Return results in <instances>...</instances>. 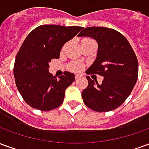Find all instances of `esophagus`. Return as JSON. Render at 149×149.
I'll return each instance as SVG.
<instances>
[{"mask_svg":"<svg viewBox=\"0 0 149 149\" xmlns=\"http://www.w3.org/2000/svg\"><path fill=\"white\" fill-rule=\"evenodd\" d=\"M80 78H81V76H79V75H76V76H75V79H76V80H78V79H80Z\"/></svg>","mask_w":149,"mask_h":149,"instance_id":"1","label":"esophagus"}]
</instances>
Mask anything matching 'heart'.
<instances>
[{
	"instance_id": "heart-1",
	"label": "heart",
	"mask_w": 149,
	"mask_h": 149,
	"mask_svg": "<svg viewBox=\"0 0 149 149\" xmlns=\"http://www.w3.org/2000/svg\"><path fill=\"white\" fill-rule=\"evenodd\" d=\"M68 68H69L70 71L78 72H81L83 69V65L81 63L74 62V63H72V64L68 65Z\"/></svg>"
}]
</instances>
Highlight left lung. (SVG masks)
<instances>
[{"label":"left lung","mask_w":149,"mask_h":149,"mask_svg":"<svg viewBox=\"0 0 149 149\" xmlns=\"http://www.w3.org/2000/svg\"><path fill=\"white\" fill-rule=\"evenodd\" d=\"M79 37L98 43L97 56L86 74L104 77L101 84L86 77L88 84L81 96L85 105L96 112H109L124 103L138 77V61L130 44L118 31L106 27H88Z\"/></svg>","instance_id":"obj_1"}]
</instances>
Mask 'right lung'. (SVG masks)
<instances>
[{
    "label": "right lung",
    "mask_w": 149,
    "mask_h": 149,
    "mask_svg": "<svg viewBox=\"0 0 149 149\" xmlns=\"http://www.w3.org/2000/svg\"><path fill=\"white\" fill-rule=\"evenodd\" d=\"M82 29L43 24L25 38L16 56L13 74L18 91L29 106L49 111L61 104L65 90L75 81V76L65 71L56 79L49 73V63L59 58L63 45Z\"/></svg>",
    "instance_id": "obj_1"
}]
</instances>
